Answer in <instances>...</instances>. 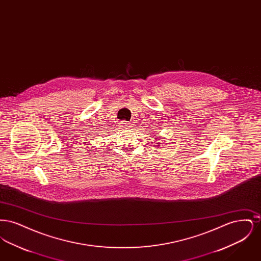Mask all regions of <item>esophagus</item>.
<instances>
[{
    "label": "esophagus",
    "instance_id": "34e87169",
    "mask_svg": "<svg viewBox=\"0 0 261 261\" xmlns=\"http://www.w3.org/2000/svg\"><path fill=\"white\" fill-rule=\"evenodd\" d=\"M122 124H123V126H124V128L125 127H128V126H129V125H128V123H126V122H125V123H122Z\"/></svg>",
    "mask_w": 261,
    "mask_h": 261
}]
</instances>
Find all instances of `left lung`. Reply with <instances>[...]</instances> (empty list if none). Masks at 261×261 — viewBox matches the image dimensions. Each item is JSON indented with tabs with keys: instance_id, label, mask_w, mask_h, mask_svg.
Segmentation results:
<instances>
[{
	"instance_id": "8db88e82",
	"label": "left lung",
	"mask_w": 261,
	"mask_h": 261,
	"mask_svg": "<svg viewBox=\"0 0 261 261\" xmlns=\"http://www.w3.org/2000/svg\"><path fill=\"white\" fill-rule=\"evenodd\" d=\"M161 147H162V146H161Z\"/></svg>"
}]
</instances>
